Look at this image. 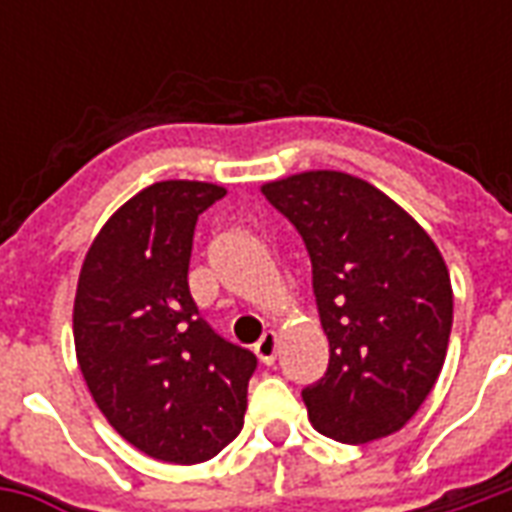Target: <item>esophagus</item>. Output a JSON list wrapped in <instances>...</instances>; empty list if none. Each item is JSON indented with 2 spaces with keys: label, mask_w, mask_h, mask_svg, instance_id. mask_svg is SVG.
I'll return each instance as SVG.
<instances>
[{
  "label": "esophagus",
  "mask_w": 512,
  "mask_h": 512,
  "mask_svg": "<svg viewBox=\"0 0 512 512\" xmlns=\"http://www.w3.org/2000/svg\"><path fill=\"white\" fill-rule=\"evenodd\" d=\"M277 348H279V334L277 332H266L260 340L255 343V354L263 365H271L277 359Z\"/></svg>",
  "instance_id": "1"
}]
</instances>
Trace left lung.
<instances>
[{"mask_svg":"<svg viewBox=\"0 0 512 512\" xmlns=\"http://www.w3.org/2000/svg\"><path fill=\"white\" fill-rule=\"evenodd\" d=\"M299 230L329 340L307 386L318 433L343 444L392 436L417 414L447 356L452 285L439 246L373 183L310 169L260 186Z\"/></svg>","mask_w":512,"mask_h":512,"instance_id":"obj_1","label":"left lung"}]
</instances>
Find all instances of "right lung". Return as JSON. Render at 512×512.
Instances as JSON below:
<instances>
[{
	"label": "right lung",
	"instance_id": "1",
	"mask_svg": "<svg viewBox=\"0 0 512 512\" xmlns=\"http://www.w3.org/2000/svg\"><path fill=\"white\" fill-rule=\"evenodd\" d=\"M227 189L158 180L98 230L73 301L76 359L95 406L136 450L211 461L244 428L257 356L222 340L189 293L194 224Z\"/></svg>",
	"mask_w": 512,
	"mask_h": 512
}]
</instances>
